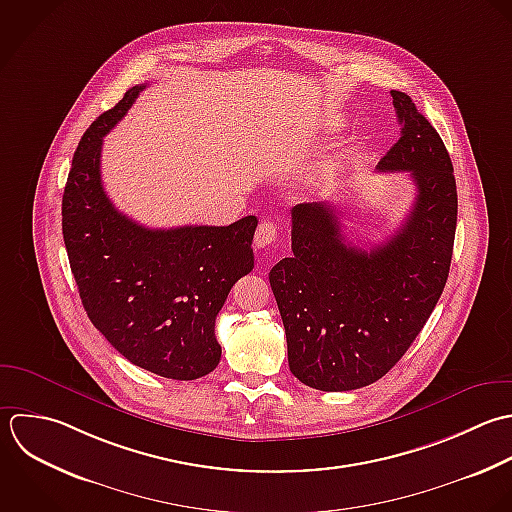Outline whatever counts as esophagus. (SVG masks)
Instances as JSON below:
<instances>
[{"label":"esophagus","instance_id":"obj_1","mask_svg":"<svg viewBox=\"0 0 512 512\" xmlns=\"http://www.w3.org/2000/svg\"><path fill=\"white\" fill-rule=\"evenodd\" d=\"M277 239V225L271 223V221H263L259 227H257V233H255V245L259 249L271 245L273 241Z\"/></svg>","mask_w":512,"mask_h":512}]
</instances>
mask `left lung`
<instances>
[{"instance_id": "left-lung-1", "label": "left lung", "mask_w": 512, "mask_h": 512, "mask_svg": "<svg viewBox=\"0 0 512 512\" xmlns=\"http://www.w3.org/2000/svg\"><path fill=\"white\" fill-rule=\"evenodd\" d=\"M403 125L377 169L409 171L417 197L405 223L365 251L341 233L333 203L291 209L293 255L269 273L291 373L319 391H353L387 375L431 317L449 277L457 183L449 151L403 91Z\"/></svg>"}]
</instances>
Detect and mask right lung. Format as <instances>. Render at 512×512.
<instances>
[{
	"label": "right lung",
	"instance_id": "add662e5",
	"mask_svg": "<svg viewBox=\"0 0 512 512\" xmlns=\"http://www.w3.org/2000/svg\"><path fill=\"white\" fill-rule=\"evenodd\" d=\"M143 89H127L83 133L61 201L63 241L83 309L115 351L159 377L193 381L219 365L215 317L253 269L257 217L149 229L115 209L101 183V145Z\"/></svg>",
	"mask_w": 512,
	"mask_h": 512
}]
</instances>
